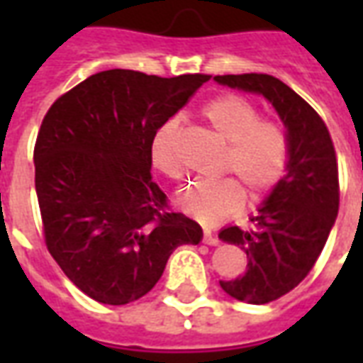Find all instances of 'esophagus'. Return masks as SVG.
<instances>
[{
	"label": "esophagus",
	"instance_id": "34e87169",
	"mask_svg": "<svg viewBox=\"0 0 363 363\" xmlns=\"http://www.w3.org/2000/svg\"><path fill=\"white\" fill-rule=\"evenodd\" d=\"M202 241H204L206 245H218V243H220V239L213 235L210 229H206V231H204V237H202Z\"/></svg>",
	"mask_w": 363,
	"mask_h": 363
}]
</instances>
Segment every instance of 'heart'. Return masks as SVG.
<instances>
[{"label": "heart", "instance_id": "b5f03b06", "mask_svg": "<svg viewBox=\"0 0 363 363\" xmlns=\"http://www.w3.org/2000/svg\"><path fill=\"white\" fill-rule=\"evenodd\" d=\"M228 151L221 161V174H231L213 182H192L179 194V206L204 225H218L243 210L245 192L251 202L270 194L289 161V135L286 126L274 118H260L257 104L235 93L220 95L200 108ZM179 124L167 120L153 132L150 157L153 167L167 179H181L182 167L179 153Z\"/></svg>", "mask_w": 363, "mask_h": 363}]
</instances>
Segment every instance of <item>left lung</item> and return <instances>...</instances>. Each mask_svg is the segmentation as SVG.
Masks as SVG:
<instances>
[{
  "mask_svg": "<svg viewBox=\"0 0 363 363\" xmlns=\"http://www.w3.org/2000/svg\"><path fill=\"white\" fill-rule=\"evenodd\" d=\"M213 79L264 95L288 128V173L251 220L255 229L233 225L220 233L221 241L241 247L249 259L241 278L220 281L223 291L247 303H270L311 272L335 225L340 202L335 143L311 104L272 75H216Z\"/></svg>",
  "mask_w": 363,
  "mask_h": 363,
  "instance_id": "obj_1",
  "label": "left lung"
}]
</instances>
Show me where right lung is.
<instances>
[{"label":"right lung","instance_id":"1","mask_svg":"<svg viewBox=\"0 0 363 363\" xmlns=\"http://www.w3.org/2000/svg\"><path fill=\"white\" fill-rule=\"evenodd\" d=\"M208 79L106 69L58 96L44 116L35 143L44 243L99 303L143 297L177 247L202 239V228L171 212L151 181L150 142Z\"/></svg>","mask_w":363,"mask_h":363}]
</instances>
